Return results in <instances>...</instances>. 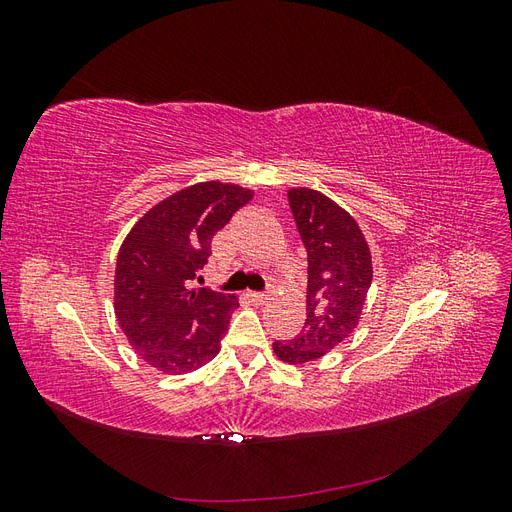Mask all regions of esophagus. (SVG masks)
I'll list each match as a JSON object with an SVG mask.
<instances>
[{"label":"esophagus","instance_id":"esophagus-1","mask_svg":"<svg viewBox=\"0 0 512 512\" xmlns=\"http://www.w3.org/2000/svg\"><path fill=\"white\" fill-rule=\"evenodd\" d=\"M247 297H250L256 305H262V303H267L269 294H265V292H247Z\"/></svg>","mask_w":512,"mask_h":512}]
</instances>
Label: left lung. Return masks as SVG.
Listing matches in <instances>:
<instances>
[{
	"label": "left lung",
	"mask_w": 512,
	"mask_h": 512,
	"mask_svg": "<svg viewBox=\"0 0 512 512\" xmlns=\"http://www.w3.org/2000/svg\"><path fill=\"white\" fill-rule=\"evenodd\" d=\"M288 203L307 250L305 324L273 352L288 365L322 359L359 327L374 280L371 250L363 230L333 198L312 188H290Z\"/></svg>",
	"instance_id": "left-lung-1"
}]
</instances>
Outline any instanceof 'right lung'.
<instances>
[{"instance_id": "1", "label": "right lung", "mask_w": 512, "mask_h": 512, "mask_svg": "<svg viewBox=\"0 0 512 512\" xmlns=\"http://www.w3.org/2000/svg\"><path fill=\"white\" fill-rule=\"evenodd\" d=\"M252 196L237 183H194L153 205L123 239L115 318L138 356L162 374H190L220 352L239 299L192 284L215 232Z\"/></svg>"}]
</instances>
